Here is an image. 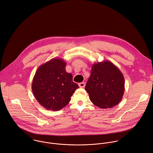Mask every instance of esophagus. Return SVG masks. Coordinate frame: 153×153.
<instances>
[{"instance_id":"1","label":"esophagus","mask_w":153,"mask_h":153,"mask_svg":"<svg viewBox=\"0 0 153 153\" xmlns=\"http://www.w3.org/2000/svg\"><path fill=\"white\" fill-rule=\"evenodd\" d=\"M79 86L80 88H84L85 86V82H82L79 83Z\"/></svg>"}]
</instances>
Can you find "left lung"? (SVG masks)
Wrapping results in <instances>:
<instances>
[{"instance_id":"8db88e82","label":"left lung","mask_w":153,"mask_h":153,"mask_svg":"<svg viewBox=\"0 0 153 153\" xmlns=\"http://www.w3.org/2000/svg\"><path fill=\"white\" fill-rule=\"evenodd\" d=\"M124 78L112 62L105 61L92 65L91 76L85 86L91 102L101 108H111L122 100Z\"/></svg>"}]
</instances>
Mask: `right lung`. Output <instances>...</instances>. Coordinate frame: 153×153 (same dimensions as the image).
I'll list each match as a JSON object with an SVG mask.
<instances>
[{
  "label": "right lung",
  "mask_w": 153,
  "mask_h": 153,
  "mask_svg": "<svg viewBox=\"0 0 153 153\" xmlns=\"http://www.w3.org/2000/svg\"><path fill=\"white\" fill-rule=\"evenodd\" d=\"M65 67L62 59L54 58L40 65L33 77V94L38 102L47 110L57 111L66 106L79 88Z\"/></svg>",
  "instance_id": "1"
}]
</instances>
